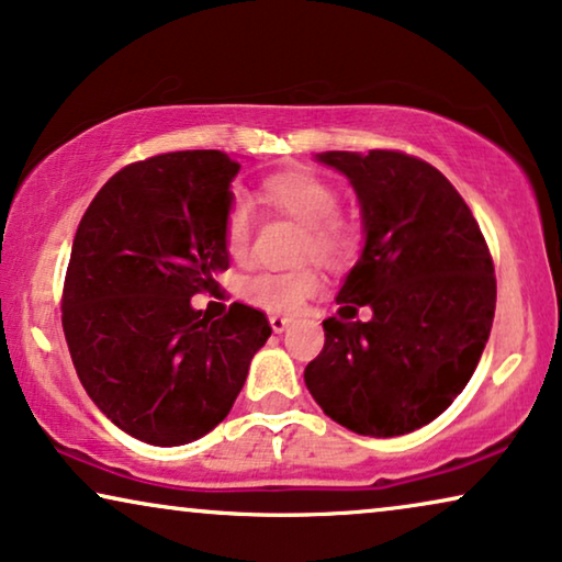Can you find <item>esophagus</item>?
Segmentation results:
<instances>
[{"instance_id":"34e87169","label":"esophagus","mask_w":562,"mask_h":562,"mask_svg":"<svg viewBox=\"0 0 562 562\" xmlns=\"http://www.w3.org/2000/svg\"><path fill=\"white\" fill-rule=\"evenodd\" d=\"M268 322H271V329H273V333H276V335H281V333H286V329H289V325H291V317H283V314H273V317L268 319Z\"/></svg>"}]
</instances>
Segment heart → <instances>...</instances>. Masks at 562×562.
<instances>
[{
	"instance_id": "1",
	"label": "heart",
	"mask_w": 562,
	"mask_h": 562,
	"mask_svg": "<svg viewBox=\"0 0 562 562\" xmlns=\"http://www.w3.org/2000/svg\"><path fill=\"white\" fill-rule=\"evenodd\" d=\"M260 202L271 210L286 214L304 225L306 237L302 245L304 256L325 266L340 268L350 263L358 252V233L348 222L337 217L340 194L322 176L296 168L268 176L260 187ZM250 206L235 196L225 214V248L233 258H243L250 248ZM319 273L312 268H299L291 273H256L243 281V296L250 304L271 312H291L319 291Z\"/></svg>"
}]
</instances>
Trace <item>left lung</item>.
Returning a JSON list of instances; mask_svg holds the SVG:
<instances>
[{
    "label": "left lung",
    "instance_id": "8db88e82",
    "mask_svg": "<svg viewBox=\"0 0 562 562\" xmlns=\"http://www.w3.org/2000/svg\"><path fill=\"white\" fill-rule=\"evenodd\" d=\"M360 204L363 248L322 322L325 348L304 383L337 425L398 437L448 409L479 366L496 279L479 222L456 187L396 150H327ZM358 305L372 317L355 319Z\"/></svg>",
    "mask_w": 562,
    "mask_h": 562
}]
</instances>
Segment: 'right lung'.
<instances>
[{"mask_svg": "<svg viewBox=\"0 0 562 562\" xmlns=\"http://www.w3.org/2000/svg\"><path fill=\"white\" fill-rule=\"evenodd\" d=\"M237 171L220 150L125 166L76 229L64 286L76 373L112 425L158 448L212 432L271 337L248 304L214 322L191 306L229 268L225 214Z\"/></svg>", "mask_w": 562, "mask_h": 562, "instance_id": "right-lung-1", "label": "right lung"}]
</instances>
